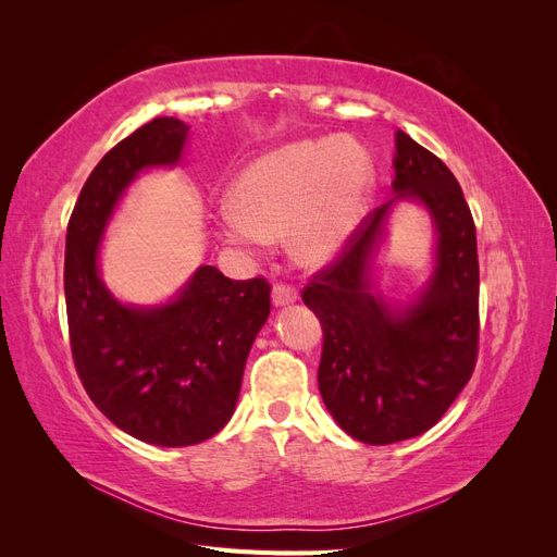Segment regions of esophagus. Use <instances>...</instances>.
Here are the masks:
<instances>
[{
  "instance_id": "1",
  "label": "esophagus",
  "mask_w": 557,
  "mask_h": 557,
  "mask_svg": "<svg viewBox=\"0 0 557 557\" xmlns=\"http://www.w3.org/2000/svg\"><path fill=\"white\" fill-rule=\"evenodd\" d=\"M297 299V288L295 285L288 283H276L274 290H272V301L276 307H285V305H293Z\"/></svg>"
}]
</instances>
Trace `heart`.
I'll return each instance as SVG.
<instances>
[{
    "instance_id": "b5f03b06",
    "label": "heart",
    "mask_w": 557,
    "mask_h": 557,
    "mask_svg": "<svg viewBox=\"0 0 557 557\" xmlns=\"http://www.w3.org/2000/svg\"><path fill=\"white\" fill-rule=\"evenodd\" d=\"M372 190L374 164L356 139L295 141L246 166L218 227L239 246H264L288 230L295 260L325 264L360 227Z\"/></svg>"
}]
</instances>
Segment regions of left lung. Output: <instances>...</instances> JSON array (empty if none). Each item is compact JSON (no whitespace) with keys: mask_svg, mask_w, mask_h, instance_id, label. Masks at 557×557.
<instances>
[{"mask_svg":"<svg viewBox=\"0 0 557 557\" xmlns=\"http://www.w3.org/2000/svg\"><path fill=\"white\" fill-rule=\"evenodd\" d=\"M395 144V198L425 203L441 234L426 290L404 310H391L371 293V258L387 201L362 218L339 258L301 293L323 325L318 387L325 407L352 440L372 446L411 440L440 423L479 356L474 218L440 158L401 129Z\"/></svg>","mask_w":557,"mask_h":557,"instance_id":"left-lung-1","label":"left lung"}]
</instances>
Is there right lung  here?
<instances>
[{"label":"right lung","mask_w":557,"mask_h":557,"mask_svg":"<svg viewBox=\"0 0 557 557\" xmlns=\"http://www.w3.org/2000/svg\"><path fill=\"white\" fill-rule=\"evenodd\" d=\"M188 129L156 117L115 144L83 185L64 250L66 323L83 387L115 428L170 448L225 428L272 309L267 278L232 281L209 264L153 309L121 305L99 278L97 250L117 199L146 166L176 164Z\"/></svg>","instance_id":"add662e5"}]
</instances>
